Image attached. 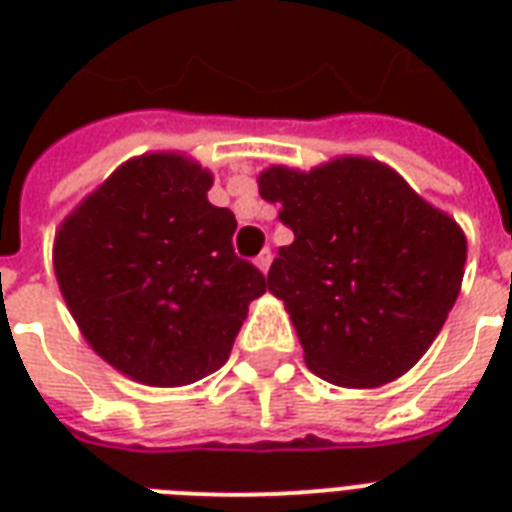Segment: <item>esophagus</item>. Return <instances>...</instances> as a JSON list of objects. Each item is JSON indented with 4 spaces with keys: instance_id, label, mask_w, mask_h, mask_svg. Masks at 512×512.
Masks as SVG:
<instances>
[{
    "instance_id": "esophagus-1",
    "label": "esophagus",
    "mask_w": 512,
    "mask_h": 512,
    "mask_svg": "<svg viewBox=\"0 0 512 512\" xmlns=\"http://www.w3.org/2000/svg\"><path fill=\"white\" fill-rule=\"evenodd\" d=\"M271 252H268V249H265V252H260V255L255 257V265L257 268H260V273H268V268H271Z\"/></svg>"
}]
</instances>
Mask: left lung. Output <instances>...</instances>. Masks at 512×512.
Instances as JSON below:
<instances>
[{"label": "left lung", "mask_w": 512, "mask_h": 512, "mask_svg": "<svg viewBox=\"0 0 512 512\" xmlns=\"http://www.w3.org/2000/svg\"><path fill=\"white\" fill-rule=\"evenodd\" d=\"M257 188L295 233L273 260L268 292L287 308L308 369L358 390L409 372L460 295V223L369 156L308 172L271 164Z\"/></svg>", "instance_id": "left-lung-1"}]
</instances>
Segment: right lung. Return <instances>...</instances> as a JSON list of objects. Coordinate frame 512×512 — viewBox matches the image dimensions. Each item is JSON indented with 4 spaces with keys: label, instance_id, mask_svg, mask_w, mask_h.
<instances>
[{
    "label": "right lung",
    "instance_id": "1",
    "mask_svg": "<svg viewBox=\"0 0 512 512\" xmlns=\"http://www.w3.org/2000/svg\"><path fill=\"white\" fill-rule=\"evenodd\" d=\"M180 151L119 164L55 231L60 295L95 353L148 388H183L228 361L265 276L233 255L236 217Z\"/></svg>",
    "mask_w": 512,
    "mask_h": 512
}]
</instances>
